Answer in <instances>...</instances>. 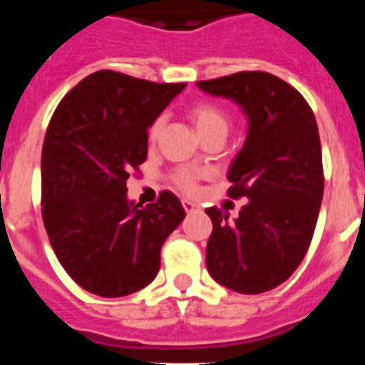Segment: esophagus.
Here are the masks:
<instances>
[{"label":"esophagus","instance_id":"esophagus-1","mask_svg":"<svg viewBox=\"0 0 365 365\" xmlns=\"http://www.w3.org/2000/svg\"><path fill=\"white\" fill-rule=\"evenodd\" d=\"M182 206H185V210L188 212V214H192V212H197L199 206L195 205L193 201H190V199H182Z\"/></svg>","mask_w":365,"mask_h":365}]
</instances>
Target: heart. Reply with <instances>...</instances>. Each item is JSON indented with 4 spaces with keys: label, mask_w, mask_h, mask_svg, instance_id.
<instances>
[{
    "label": "heart",
    "mask_w": 365,
    "mask_h": 365,
    "mask_svg": "<svg viewBox=\"0 0 365 365\" xmlns=\"http://www.w3.org/2000/svg\"><path fill=\"white\" fill-rule=\"evenodd\" d=\"M190 117H192L193 124L197 128V133L201 137L206 135L215 133V131H222L227 133L228 128H230V118L225 111H222L219 106L210 104V102H201V104H195L190 109ZM160 128H163V120L157 118L153 124L150 125V140H155L159 137ZM199 173L195 170H190V168H180L173 173V182H175L179 188L186 190V192H192L195 190V182H197Z\"/></svg>",
    "instance_id": "heart-1"
}]
</instances>
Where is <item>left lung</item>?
Listing matches in <instances>:
<instances>
[{
  "label": "left lung",
  "instance_id": "8db88e82",
  "mask_svg": "<svg viewBox=\"0 0 365 365\" xmlns=\"http://www.w3.org/2000/svg\"><path fill=\"white\" fill-rule=\"evenodd\" d=\"M230 98L248 118L247 140L228 170L232 199H247L240 217L206 208L214 230L206 269L230 291L259 294L282 285L311 245L324 197V166L312 109L294 87L263 71L197 82Z\"/></svg>",
  "mask_w": 365,
  "mask_h": 365
}]
</instances>
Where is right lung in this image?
Here are the masks:
<instances>
[{
  "instance_id": "add662e5",
  "label": "right lung",
  "mask_w": 365,
  "mask_h": 365,
  "mask_svg": "<svg viewBox=\"0 0 365 365\" xmlns=\"http://www.w3.org/2000/svg\"><path fill=\"white\" fill-rule=\"evenodd\" d=\"M186 83L96 71L58 104L41 150V215L66 272L118 298L155 279L160 248L186 212L172 192L143 206L125 180L148 157V128Z\"/></svg>"
}]
</instances>
